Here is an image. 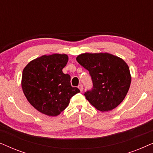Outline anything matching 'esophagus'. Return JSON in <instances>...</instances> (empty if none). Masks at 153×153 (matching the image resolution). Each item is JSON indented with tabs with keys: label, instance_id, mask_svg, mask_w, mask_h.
I'll use <instances>...</instances> for the list:
<instances>
[{
	"label": "esophagus",
	"instance_id": "34e87169",
	"mask_svg": "<svg viewBox=\"0 0 153 153\" xmlns=\"http://www.w3.org/2000/svg\"><path fill=\"white\" fill-rule=\"evenodd\" d=\"M78 88H79V89L80 90V91H81V92H82V91H83V85H82V84H79V85H78Z\"/></svg>",
	"mask_w": 153,
	"mask_h": 153
}]
</instances>
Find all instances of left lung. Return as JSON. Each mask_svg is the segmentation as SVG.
Wrapping results in <instances>:
<instances>
[{
  "label": "left lung",
  "mask_w": 153,
  "mask_h": 153,
  "mask_svg": "<svg viewBox=\"0 0 153 153\" xmlns=\"http://www.w3.org/2000/svg\"><path fill=\"white\" fill-rule=\"evenodd\" d=\"M76 60L88 71L93 81V88L84 93L88 101L101 111L117 107L130 86L131 75L126 62L107 53H83Z\"/></svg>",
  "instance_id": "obj_1"
}]
</instances>
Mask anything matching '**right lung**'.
Here are the masks:
<instances>
[{
	"instance_id": "add662e5",
	"label": "right lung",
	"mask_w": 153,
	"mask_h": 153,
	"mask_svg": "<svg viewBox=\"0 0 153 153\" xmlns=\"http://www.w3.org/2000/svg\"><path fill=\"white\" fill-rule=\"evenodd\" d=\"M68 61L66 54L42 56L29 62L23 70L22 86L28 101L39 112L59 115L72 96L80 92L72 87L70 76L62 70Z\"/></svg>"
}]
</instances>
